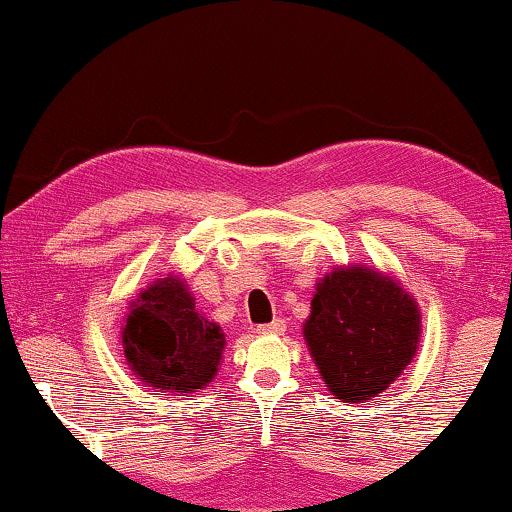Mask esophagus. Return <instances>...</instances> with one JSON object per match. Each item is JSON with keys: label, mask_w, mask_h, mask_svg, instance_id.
<instances>
[{"label": "esophagus", "mask_w": 512, "mask_h": 512, "mask_svg": "<svg viewBox=\"0 0 512 512\" xmlns=\"http://www.w3.org/2000/svg\"><path fill=\"white\" fill-rule=\"evenodd\" d=\"M284 320H272V322H268V324H261V327H258L256 331L261 336H280V334H284Z\"/></svg>", "instance_id": "1"}]
</instances>
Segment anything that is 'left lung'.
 I'll return each instance as SVG.
<instances>
[{
  "label": "left lung",
  "instance_id": "8db88e82",
  "mask_svg": "<svg viewBox=\"0 0 512 512\" xmlns=\"http://www.w3.org/2000/svg\"><path fill=\"white\" fill-rule=\"evenodd\" d=\"M303 338L329 393L353 407L388 390L414 360L421 310L388 272L341 265L317 280Z\"/></svg>",
  "mask_w": 512,
  "mask_h": 512
}]
</instances>
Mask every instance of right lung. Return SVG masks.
<instances>
[{"label":"right lung","mask_w":512,"mask_h":512,"mask_svg":"<svg viewBox=\"0 0 512 512\" xmlns=\"http://www.w3.org/2000/svg\"><path fill=\"white\" fill-rule=\"evenodd\" d=\"M122 353L152 393H199L221 367V324L195 308V296L176 272L159 275L129 301Z\"/></svg>","instance_id":"right-lung-1"}]
</instances>
